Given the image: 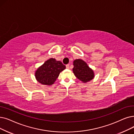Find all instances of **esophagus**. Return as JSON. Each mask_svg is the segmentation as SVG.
<instances>
[{"mask_svg":"<svg viewBox=\"0 0 134 134\" xmlns=\"http://www.w3.org/2000/svg\"><path fill=\"white\" fill-rule=\"evenodd\" d=\"M66 67L67 69H69V64H67V65L66 66Z\"/></svg>","mask_w":134,"mask_h":134,"instance_id":"esophagus-1","label":"esophagus"}]
</instances>
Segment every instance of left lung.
<instances>
[{"instance_id":"obj_1","label":"left lung","mask_w":134,"mask_h":134,"mask_svg":"<svg viewBox=\"0 0 134 134\" xmlns=\"http://www.w3.org/2000/svg\"><path fill=\"white\" fill-rule=\"evenodd\" d=\"M73 72L78 79L86 83L94 77V73L86 63L82 60H75L73 62Z\"/></svg>"}]
</instances>
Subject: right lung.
Segmentation results:
<instances>
[{
  "mask_svg": "<svg viewBox=\"0 0 134 134\" xmlns=\"http://www.w3.org/2000/svg\"><path fill=\"white\" fill-rule=\"evenodd\" d=\"M66 68L61 61L51 58L39 67L35 73L38 82L45 85H51L58 78L61 72Z\"/></svg>",
  "mask_w": 134,
  "mask_h": 134,
  "instance_id": "obj_1",
  "label": "right lung"
}]
</instances>
